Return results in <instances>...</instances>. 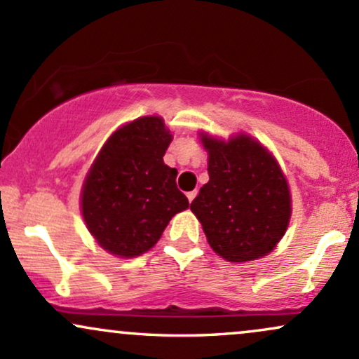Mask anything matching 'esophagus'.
<instances>
[{"label": "esophagus", "mask_w": 359, "mask_h": 359, "mask_svg": "<svg viewBox=\"0 0 359 359\" xmlns=\"http://www.w3.org/2000/svg\"><path fill=\"white\" fill-rule=\"evenodd\" d=\"M196 196H197V191H191V192H187V199H189V203H192V201L196 199Z\"/></svg>", "instance_id": "esophagus-1"}]
</instances>
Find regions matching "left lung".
<instances>
[{
	"label": "left lung",
	"mask_w": 359,
	"mask_h": 359,
	"mask_svg": "<svg viewBox=\"0 0 359 359\" xmlns=\"http://www.w3.org/2000/svg\"><path fill=\"white\" fill-rule=\"evenodd\" d=\"M208 150L209 182L191 209L211 248L228 262L269 255L287 231L290 191L273 155L248 135L228 142L201 135Z\"/></svg>",
	"instance_id": "8db88e82"
}]
</instances>
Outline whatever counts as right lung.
Here are the masks:
<instances>
[{
	"mask_svg": "<svg viewBox=\"0 0 359 359\" xmlns=\"http://www.w3.org/2000/svg\"><path fill=\"white\" fill-rule=\"evenodd\" d=\"M170 131L143 116L114 131L94 160L81 194L82 217L97 245L131 258L154 248L168 221L189 208L177 170L163 163Z\"/></svg>",
	"mask_w": 359,
	"mask_h": 359,
	"instance_id": "obj_1",
	"label": "right lung"
}]
</instances>
